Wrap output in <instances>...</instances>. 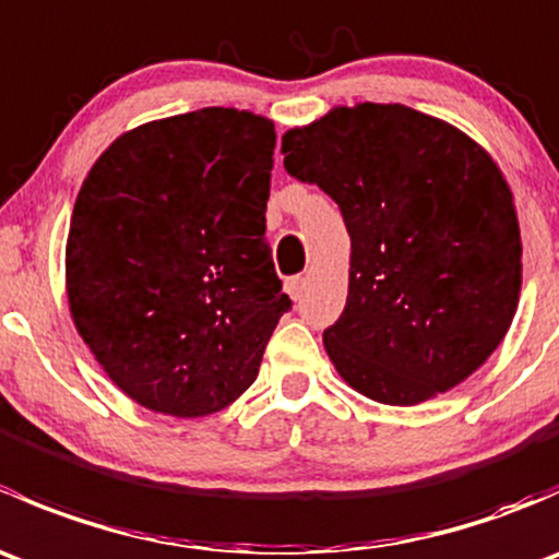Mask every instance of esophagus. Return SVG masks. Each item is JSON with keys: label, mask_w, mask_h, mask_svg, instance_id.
Segmentation results:
<instances>
[{"label": "esophagus", "mask_w": 559, "mask_h": 559, "mask_svg": "<svg viewBox=\"0 0 559 559\" xmlns=\"http://www.w3.org/2000/svg\"><path fill=\"white\" fill-rule=\"evenodd\" d=\"M302 286H306V278H302V275H292V278H286L284 289H286V295L292 297V300H300Z\"/></svg>", "instance_id": "esophagus-1"}]
</instances>
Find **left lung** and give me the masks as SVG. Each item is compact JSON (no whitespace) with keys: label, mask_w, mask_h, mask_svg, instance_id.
<instances>
[{"label":"left lung","mask_w":559,"mask_h":559,"mask_svg":"<svg viewBox=\"0 0 559 559\" xmlns=\"http://www.w3.org/2000/svg\"><path fill=\"white\" fill-rule=\"evenodd\" d=\"M281 154L352 238L346 308L324 330L343 381L416 405L481 368L522 289L514 197L487 151L414 107L362 103L286 132Z\"/></svg>","instance_id":"obj_1"}]
</instances>
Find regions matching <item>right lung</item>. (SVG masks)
<instances>
[{
	"label": "right lung",
	"mask_w": 559,
	"mask_h": 559,
	"mask_svg": "<svg viewBox=\"0 0 559 559\" xmlns=\"http://www.w3.org/2000/svg\"><path fill=\"white\" fill-rule=\"evenodd\" d=\"M275 129L202 107L121 134L78 191L72 321L123 394L205 416L257 381L292 308L264 238Z\"/></svg>",
	"instance_id": "obj_1"
}]
</instances>
